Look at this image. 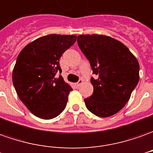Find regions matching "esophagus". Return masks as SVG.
<instances>
[{"mask_svg":"<svg viewBox=\"0 0 153 153\" xmlns=\"http://www.w3.org/2000/svg\"><path fill=\"white\" fill-rule=\"evenodd\" d=\"M82 83H83V80H82V79H80L78 82L76 83V87H80V86H81V85H82Z\"/></svg>","mask_w":153,"mask_h":153,"instance_id":"1","label":"esophagus"}]
</instances>
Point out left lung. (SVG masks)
<instances>
[{
	"mask_svg": "<svg viewBox=\"0 0 153 153\" xmlns=\"http://www.w3.org/2000/svg\"><path fill=\"white\" fill-rule=\"evenodd\" d=\"M79 48L90 62L93 93L84 99L86 107L100 117L118 112L130 99L139 81V64L125 45L102 35H80Z\"/></svg>",
	"mask_w": 153,
	"mask_h": 153,
	"instance_id": "obj_1",
	"label": "left lung"
}]
</instances>
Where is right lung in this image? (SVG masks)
<instances>
[{
    "mask_svg": "<svg viewBox=\"0 0 153 153\" xmlns=\"http://www.w3.org/2000/svg\"><path fill=\"white\" fill-rule=\"evenodd\" d=\"M76 40L72 35H48L28 44L18 55L13 85L19 98L35 116L52 119L65 109L72 89L60 75L59 60Z\"/></svg>",
    "mask_w": 153,
    "mask_h": 153,
    "instance_id": "1",
    "label": "right lung"
}]
</instances>
